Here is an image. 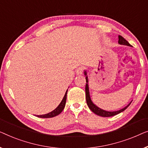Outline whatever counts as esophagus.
<instances>
[{
    "mask_svg": "<svg viewBox=\"0 0 148 148\" xmlns=\"http://www.w3.org/2000/svg\"><path fill=\"white\" fill-rule=\"evenodd\" d=\"M83 72H84V69H83L82 67H79L78 69L76 70V74L78 75L82 74Z\"/></svg>",
    "mask_w": 148,
    "mask_h": 148,
    "instance_id": "1",
    "label": "esophagus"
}]
</instances>
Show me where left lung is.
Listing matches in <instances>:
<instances>
[{"instance_id": "obj_1", "label": "left lung", "mask_w": 148, "mask_h": 148, "mask_svg": "<svg viewBox=\"0 0 148 148\" xmlns=\"http://www.w3.org/2000/svg\"><path fill=\"white\" fill-rule=\"evenodd\" d=\"M119 44L120 45H127V46H131V45L128 43L127 41H126L123 37L121 35H119V41H118ZM84 74L85 76H86V87H85V91H86V103L88 107H89L91 111H92L93 113H95L96 115H99V116H104V117H107V116H112L114 115H117V114L121 113V112L124 111L131 104L129 103L126 107H125L123 109L119 110V111H107L105 110H103L101 109V108L98 107L97 105L94 104V103L91 100L90 96V92H89V87H88V76H87V72L86 70L84 71Z\"/></svg>"}]
</instances>
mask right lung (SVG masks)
I'll list each match as a JSON object with an SVG mask.
<instances>
[{
    "mask_svg": "<svg viewBox=\"0 0 148 148\" xmlns=\"http://www.w3.org/2000/svg\"><path fill=\"white\" fill-rule=\"evenodd\" d=\"M67 92H68V90H66V92L65 93V95H64V97L63 98V99H62V101H61V103H60V105H58V107L53 110V111H52L49 113L45 114V115H37V116H38V117H40V118H51V117H53V116H57L59 115V114L61 113L66 105V98H67Z\"/></svg>",
    "mask_w": 148,
    "mask_h": 148,
    "instance_id": "add662e5",
    "label": "right lung"
}]
</instances>
